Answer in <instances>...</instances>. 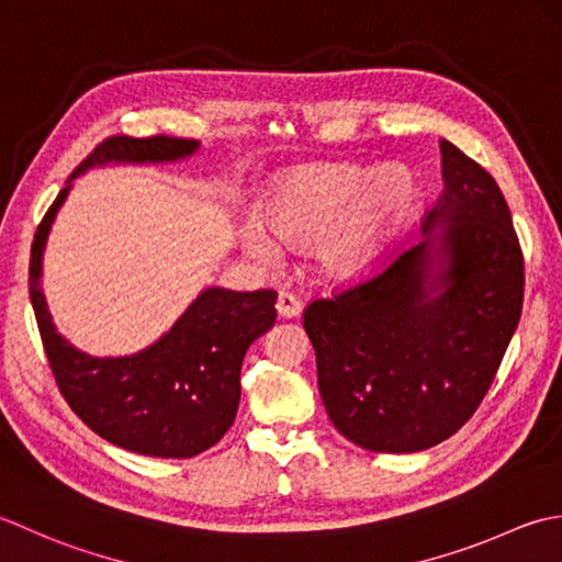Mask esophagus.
<instances>
[{
	"instance_id": "1",
	"label": "esophagus",
	"mask_w": 562,
	"mask_h": 562,
	"mask_svg": "<svg viewBox=\"0 0 562 562\" xmlns=\"http://www.w3.org/2000/svg\"><path fill=\"white\" fill-rule=\"evenodd\" d=\"M277 311L281 317H295L301 313V301L291 291H281L277 297Z\"/></svg>"
}]
</instances>
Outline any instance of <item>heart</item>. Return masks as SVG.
Wrapping results in <instances>:
<instances>
[{
	"mask_svg": "<svg viewBox=\"0 0 562 562\" xmlns=\"http://www.w3.org/2000/svg\"><path fill=\"white\" fill-rule=\"evenodd\" d=\"M417 201V181L400 165L375 175L359 165H313L277 181L261 205V223L285 247L315 243L317 271L331 281H351L375 265ZM270 238L257 225L243 235L249 255L269 267L279 261Z\"/></svg>",
	"mask_w": 562,
	"mask_h": 562,
	"instance_id": "obj_1",
	"label": "heart"
}]
</instances>
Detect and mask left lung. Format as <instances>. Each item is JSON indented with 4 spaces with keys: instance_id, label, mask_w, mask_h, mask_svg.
Segmentation results:
<instances>
[{
    "instance_id": "8db88e82",
    "label": "left lung",
    "mask_w": 562,
    "mask_h": 562,
    "mask_svg": "<svg viewBox=\"0 0 562 562\" xmlns=\"http://www.w3.org/2000/svg\"><path fill=\"white\" fill-rule=\"evenodd\" d=\"M439 147L443 191L422 217L425 243L303 311L331 425L375 453L425 451L461 429L521 317L509 205L487 169L449 140Z\"/></svg>"
}]
</instances>
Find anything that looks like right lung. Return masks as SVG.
<instances>
[{
	"mask_svg": "<svg viewBox=\"0 0 562 562\" xmlns=\"http://www.w3.org/2000/svg\"><path fill=\"white\" fill-rule=\"evenodd\" d=\"M189 137L111 135L91 150L70 181L91 165L162 162L196 150ZM67 187L33 235L29 293L55 383L67 405L101 439L143 456L191 458L223 439L239 405L247 347L277 319V291H203L167 335L140 353L94 359L55 331L38 285L41 255Z\"/></svg>",
	"mask_w": 562,
	"mask_h": 562,
	"instance_id": "add662e5",
	"label": "right lung"
}]
</instances>
